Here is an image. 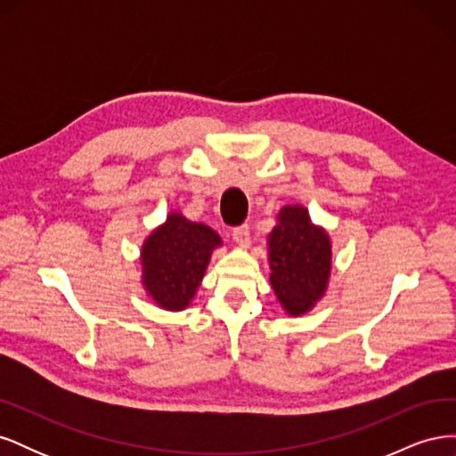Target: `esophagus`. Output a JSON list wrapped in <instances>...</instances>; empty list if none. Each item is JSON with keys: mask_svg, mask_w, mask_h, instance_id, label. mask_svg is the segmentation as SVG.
Listing matches in <instances>:
<instances>
[{"mask_svg": "<svg viewBox=\"0 0 456 456\" xmlns=\"http://www.w3.org/2000/svg\"><path fill=\"white\" fill-rule=\"evenodd\" d=\"M232 238L240 247H249L251 243V232H249V224H240L232 230Z\"/></svg>", "mask_w": 456, "mask_h": 456, "instance_id": "esophagus-1", "label": "esophagus"}]
</instances>
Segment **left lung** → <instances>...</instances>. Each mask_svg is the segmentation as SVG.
Instances as JSON below:
<instances>
[{
    "mask_svg": "<svg viewBox=\"0 0 456 456\" xmlns=\"http://www.w3.org/2000/svg\"><path fill=\"white\" fill-rule=\"evenodd\" d=\"M270 233V281L283 308L291 315L308 312L327 287L330 243L315 228L305 207L289 205Z\"/></svg>",
    "mask_w": 456,
    "mask_h": 456,
    "instance_id": "obj_1",
    "label": "left lung"
}]
</instances>
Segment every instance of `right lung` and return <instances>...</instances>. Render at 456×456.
Returning a JSON list of instances; mask_svg holds the SVG:
<instances>
[{
    "label": "right lung",
    "instance_id": "1",
    "mask_svg": "<svg viewBox=\"0 0 456 456\" xmlns=\"http://www.w3.org/2000/svg\"><path fill=\"white\" fill-rule=\"evenodd\" d=\"M220 245L215 230L171 213L142 247V283L165 310H184Z\"/></svg>",
    "mask_w": 456,
    "mask_h": 456
}]
</instances>
